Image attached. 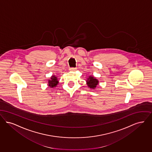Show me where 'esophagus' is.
I'll return each instance as SVG.
<instances>
[{
    "label": "esophagus",
    "mask_w": 152,
    "mask_h": 152,
    "mask_svg": "<svg viewBox=\"0 0 152 152\" xmlns=\"http://www.w3.org/2000/svg\"><path fill=\"white\" fill-rule=\"evenodd\" d=\"M77 70V68H70L69 70L70 72H75Z\"/></svg>",
    "instance_id": "esophagus-1"
}]
</instances>
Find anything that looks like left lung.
<instances>
[{
	"mask_svg": "<svg viewBox=\"0 0 152 152\" xmlns=\"http://www.w3.org/2000/svg\"><path fill=\"white\" fill-rule=\"evenodd\" d=\"M86 81L88 87L93 90H95V88L99 85V80L96 79V78L93 75H90Z\"/></svg>",
	"mask_w": 152,
	"mask_h": 152,
	"instance_id": "obj_1",
	"label": "left lung"
}]
</instances>
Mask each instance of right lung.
<instances>
[{
	"instance_id": "obj_1",
	"label": "right lung",
	"mask_w": 152,
	"mask_h": 152,
	"mask_svg": "<svg viewBox=\"0 0 152 152\" xmlns=\"http://www.w3.org/2000/svg\"><path fill=\"white\" fill-rule=\"evenodd\" d=\"M59 81L57 78V77H56L54 75H52L50 78L48 79V85L50 88H54L58 84Z\"/></svg>"
}]
</instances>
